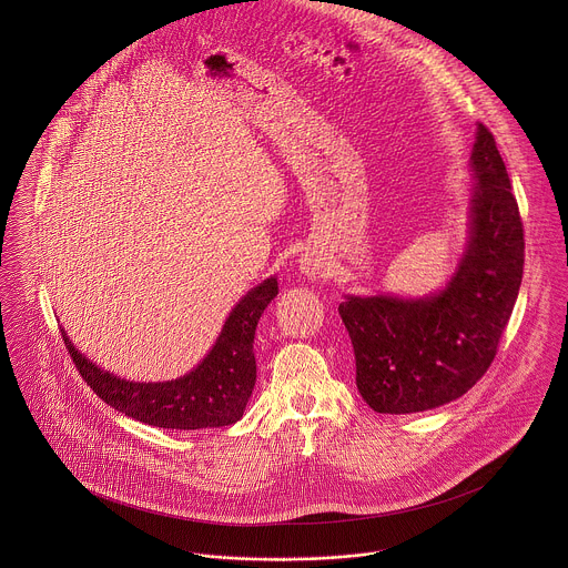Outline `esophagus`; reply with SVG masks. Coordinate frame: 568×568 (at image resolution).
<instances>
[{"instance_id":"34e87169","label":"esophagus","mask_w":568,"mask_h":568,"mask_svg":"<svg viewBox=\"0 0 568 568\" xmlns=\"http://www.w3.org/2000/svg\"><path fill=\"white\" fill-rule=\"evenodd\" d=\"M304 271L308 273V275H315V273H320V268H317V264H304Z\"/></svg>"}]
</instances>
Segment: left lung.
Wrapping results in <instances>:
<instances>
[{"label": "left lung", "mask_w": 568, "mask_h": 568, "mask_svg": "<svg viewBox=\"0 0 568 568\" xmlns=\"http://www.w3.org/2000/svg\"><path fill=\"white\" fill-rule=\"evenodd\" d=\"M470 168V239L444 291L400 300L347 297L338 315L356 358V387L376 413H417L481 381L511 317L525 264L516 196L494 135L479 124Z\"/></svg>", "instance_id": "left-lung-1"}]
</instances>
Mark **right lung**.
Listing matches in <instances>:
<instances>
[{
    "mask_svg": "<svg viewBox=\"0 0 568 568\" xmlns=\"http://www.w3.org/2000/svg\"><path fill=\"white\" fill-rule=\"evenodd\" d=\"M277 295V280L268 277L234 306L210 354L185 376L168 383H133L118 378L74 347H65L93 394L120 413L160 428L196 430L236 424L255 385L253 336L264 308Z\"/></svg>",
    "mask_w": 568,
    "mask_h": 568,
    "instance_id": "1",
    "label": "right lung"
}]
</instances>
